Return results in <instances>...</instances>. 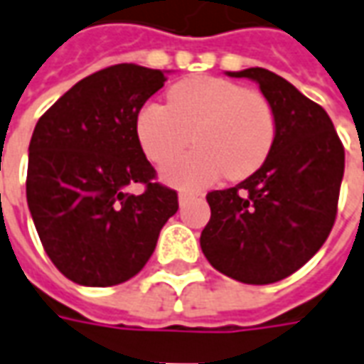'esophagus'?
<instances>
[{
	"mask_svg": "<svg viewBox=\"0 0 364 364\" xmlns=\"http://www.w3.org/2000/svg\"><path fill=\"white\" fill-rule=\"evenodd\" d=\"M191 197H195V193H189V191H181V193H179V205L183 207V205H185V203H187Z\"/></svg>",
	"mask_w": 364,
	"mask_h": 364,
	"instance_id": "esophagus-1",
	"label": "esophagus"
}]
</instances>
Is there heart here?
Masks as SVG:
<instances>
[{
	"instance_id": "heart-1",
	"label": "heart",
	"mask_w": 364,
	"mask_h": 364,
	"mask_svg": "<svg viewBox=\"0 0 364 364\" xmlns=\"http://www.w3.org/2000/svg\"><path fill=\"white\" fill-rule=\"evenodd\" d=\"M136 136L149 161L167 164L189 146L197 149L164 167V179L199 189L220 175L238 181L270 157L278 116L268 96L218 76H193L169 88L167 106L147 102L136 116Z\"/></svg>"
}]
</instances>
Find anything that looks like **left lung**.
Wrapping results in <instances>:
<instances>
[{"instance_id": "8db88e82", "label": "left lung", "mask_w": 364, "mask_h": 364, "mask_svg": "<svg viewBox=\"0 0 364 364\" xmlns=\"http://www.w3.org/2000/svg\"><path fill=\"white\" fill-rule=\"evenodd\" d=\"M252 78L270 98L278 136L258 171L230 189L210 191L200 248L213 268L242 284H274L299 270L331 232L345 149L327 112L260 67L228 73Z\"/></svg>"}]
</instances>
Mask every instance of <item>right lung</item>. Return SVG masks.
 Instances as JSON below:
<instances>
[{
  "label": "right lung",
  "instance_id": "add662e5",
  "mask_svg": "<svg viewBox=\"0 0 364 364\" xmlns=\"http://www.w3.org/2000/svg\"><path fill=\"white\" fill-rule=\"evenodd\" d=\"M165 73L132 63L86 76L45 112L29 144L27 205L63 276L106 288L134 278L179 208L156 181L136 136V116ZM141 182L134 196L129 184Z\"/></svg>",
  "mask_w": 364,
  "mask_h": 364
}]
</instances>
